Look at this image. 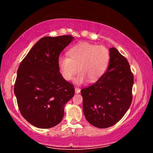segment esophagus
<instances>
[{
	"mask_svg": "<svg viewBox=\"0 0 153 153\" xmlns=\"http://www.w3.org/2000/svg\"><path fill=\"white\" fill-rule=\"evenodd\" d=\"M75 91H76V93H79L80 92V89L77 87H75Z\"/></svg>",
	"mask_w": 153,
	"mask_h": 153,
	"instance_id": "34e87169",
	"label": "esophagus"
}]
</instances>
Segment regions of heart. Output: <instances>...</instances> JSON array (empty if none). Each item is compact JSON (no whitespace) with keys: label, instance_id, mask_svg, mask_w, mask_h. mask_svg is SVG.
<instances>
[{"label":"heart","instance_id":"1","mask_svg":"<svg viewBox=\"0 0 153 153\" xmlns=\"http://www.w3.org/2000/svg\"><path fill=\"white\" fill-rule=\"evenodd\" d=\"M67 56L58 58V67L61 76L70 81L77 74V83H82L86 79L94 82L107 71L110 61V52L105 46L96 45L88 42H80L67 52Z\"/></svg>","mask_w":153,"mask_h":153}]
</instances>
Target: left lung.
I'll use <instances>...</instances> for the list:
<instances>
[{
  "label": "left lung",
  "instance_id": "1",
  "mask_svg": "<svg viewBox=\"0 0 153 153\" xmlns=\"http://www.w3.org/2000/svg\"><path fill=\"white\" fill-rule=\"evenodd\" d=\"M109 51L107 70L94 84L81 90L85 117L98 128L117 123L132 101L134 75L128 61L115 48Z\"/></svg>",
  "mask_w": 153,
  "mask_h": 153
}]
</instances>
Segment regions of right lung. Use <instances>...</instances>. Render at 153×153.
<instances>
[{"label":"right lung","mask_w":153,"mask_h":153,"mask_svg":"<svg viewBox=\"0 0 153 153\" xmlns=\"http://www.w3.org/2000/svg\"><path fill=\"white\" fill-rule=\"evenodd\" d=\"M72 40L70 35L42 38L21 62L14 92L21 114L33 126L47 129L57 125L65 105L74 97V84L61 76L57 63Z\"/></svg>","instance_id":"add662e5"}]
</instances>
